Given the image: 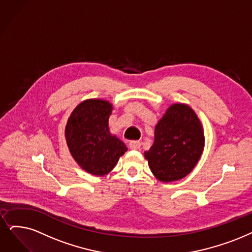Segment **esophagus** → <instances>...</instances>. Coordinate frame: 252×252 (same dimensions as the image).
I'll return each instance as SVG.
<instances>
[{
	"label": "esophagus",
	"mask_w": 252,
	"mask_h": 252,
	"mask_svg": "<svg viewBox=\"0 0 252 252\" xmlns=\"http://www.w3.org/2000/svg\"><path fill=\"white\" fill-rule=\"evenodd\" d=\"M129 148L131 150H139L140 149V142H137V140L130 142L129 143Z\"/></svg>",
	"instance_id": "1"
}]
</instances>
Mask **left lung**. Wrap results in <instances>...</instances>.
Segmentation results:
<instances>
[{
  "label": "left lung",
  "mask_w": 252,
  "mask_h": 252,
  "mask_svg": "<svg viewBox=\"0 0 252 252\" xmlns=\"http://www.w3.org/2000/svg\"><path fill=\"white\" fill-rule=\"evenodd\" d=\"M204 147V128L194 110L187 104L175 103L158 121L154 144L144 155L155 178L169 183L192 172Z\"/></svg>",
  "instance_id": "8db88e82"
}]
</instances>
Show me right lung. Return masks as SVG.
<instances>
[{"label": "right lung", "mask_w": 252, "mask_h": 252, "mask_svg": "<svg viewBox=\"0 0 252 252\" xmlns=\"http://www.w3.org/2000/svg\"><path fill=\"white\" fill-rule=\"evenodd\" d=\"M112 110L107 100L87 99L73 109L65 127L70 154L84 170L97 177L107 175L128 150L109 131Z\"/></svg>", "instance_id": "obj_1"}]
</instances>
